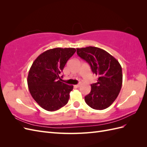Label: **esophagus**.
Listing matches in <instances>:
<instances>
[{
  "label": "esophagus",
  "mask_w": 147,
  "mask_h": 147,
  "mask_svg": "<svg viewBox=\"0 0 147 147\" xmlns=\"http://www.w3.org/2000/svg\"><path fill=\"white\" fill-rule=\"evenodd\" d=\"M80 86V84H76V85H74V87L75 88H79Z\"/></svg>",
  "instance_id": "esophagus-1"
}]
</instances>
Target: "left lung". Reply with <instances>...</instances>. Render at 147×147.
<instances>
[{"mask_svg":"<svg viewBox=\"0 0 147 147\" xmlns=\"http://www.w3.org/2000/svg\"><path fill=\"white\" fill-rule=\"evenodd\" d=\"M77 53L90 65L92 73L98 76L97 83L91 84L90 94L84 97L86 103L95 110L108 108L121 90L123 82L121 65L109 53L97 47L77 48Z\"/></svg>","mask_w":147,"mask_h":147,"instance_id":"8db88e82","label":"left lung"}]
</instances>
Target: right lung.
I'll return each mask as SVG.
<instances>
[{"label": "right lung", "mask_w": 147, "mask_h": 147, "mask_svg": "<svg viewBox=\"0 0 147 147\" xmlns=\"http://www.w3.org/2000/svg\"><path fill=\"white\" fill-rule=\"evenodd\" d=\"M76 51L74 48H56L40 55L29 70V90L33 99L49 112L59 110L69 101L72 85L61 82V72Z\"/></svg>", "instance_id": "add662e5"}]
</instances>
